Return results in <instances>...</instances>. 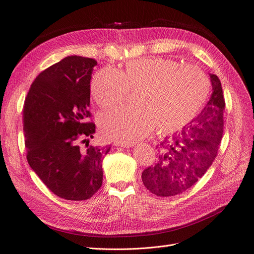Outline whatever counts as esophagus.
<instances>
[{
	"mask_svg": "<svg viewBox=\"0 0 254 254\" xmlns=\"http://www.w3.org/2000/svg\"><path fill=\"white\" fill-rule=\"evenodd\" d=\"M113 145H115V146H120V147H131V145L130 144H125V143H122V142H114V144Z\"/></svg>",
	"mask_w": 254,
	"mask_h": 254,
	"instance_id": "obj_1",
	"label": "esophagus"
}]
</instances>
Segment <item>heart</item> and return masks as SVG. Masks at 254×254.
<instances>
[{
  "label": "heart",
  "mask_w": 254,
  "mask_h": 254,
  "mask_svg": "<svg viewBox=\"0 0 254 254\" xmlns=\"http://www.w3.org/2000/svg\"><path fill=\"white\" fill-rule=\"evenodd\" d=\"M129 92L135 93L134 108L105 114L99 120L105 136L125 144L153 130L162 136L180 131L203 109L211 81L200 66L166 58L130 60L123 71L106 66L91 81V94L105 110L122 106Z\"/></svg>",
  "instance_id": "obj_1"
}]
</instances>
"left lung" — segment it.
I'll use <instances>...</instances> for the list:
<instances>
[{"label":"left lung","instance_id":"left-lung-1","mask_svg":"<svg viewBox=\"0 0 254 254\" xmlns=\"http://www.w3.org/2000/svg\"><path fill=\"white\" fill-rule=\"evenodd\" d=\"M210 77L213 93L201 113L181 134L161 143L157 161L142 173L144 186L152 194H182L202 178L217 156L224 134L226 102L219 78L214 74Z\"/></svg>","mask_w":254,"mask_h":254}]
</instances>
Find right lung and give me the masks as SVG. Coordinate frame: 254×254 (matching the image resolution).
Segmentation results:
<instances>
[{
    "instance_id": "add662e5",
    "label": "right lung",
    "mask_w": 254,
    "mask_h": 254,
    "mask_svg": "<svg viewBox=\"0 0 254 254\" xmlns=\"http://www.w3.org/2000/svg\"><path fill=\"white\" fill-rule=\"evenodd\" d=\"M92 58L65 57L45 68L23 107L29 166L47 188L66 200H86L101 189L102 159L110 146H89L95 133L90 112ZM86 142L87 149L80 144Z\"/></svg>"
}]
</instances>
